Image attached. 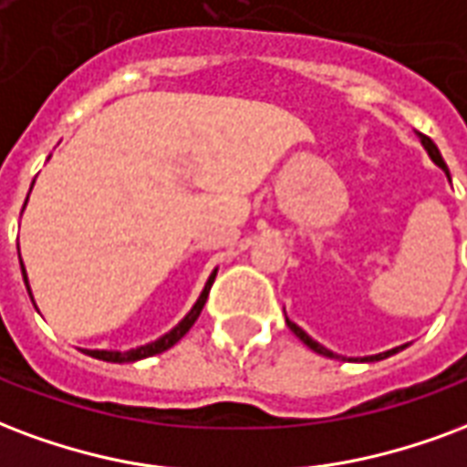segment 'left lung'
Instances as JSON below:
<instances>
[{
	"label": "left lung",
	"mask_w": 467,
	"mask_h": 467,
	"mask_svg": "<svg viewBox=\"0 0 467 467\" xmlns=\"http://www.w3.org/2000/svg\"><path fill=\"white\" fill-rule=\"evenodd\" d=\"M418 138H420V146L426 148L428 158H431V161H433V163H436L438 168H441V171L445 172V175H448V168H445L443 155H441V150H438L436 143H433V140H431V138H428V136H423V133H418ZM448 181H451V175H448ZM285 319H286V314H285ZM286 327L295 331L296 337H299V339H302L304 344H306V347L312 348V351H317V354H321V357H329V358L337 357L334 351H329V348H327V347H321L319 341H314L312 337H309V334H306V331L302 329V327H296L295 321L286 319ZM406 347H409V344H403V347H396V348H389V351H383V354H374V357H364V358H361V361H381V358H389V357H393V354H399V351H403V348H406Z\"/></svg>",
	"instance_id": "obj_1"
}]
</instances>
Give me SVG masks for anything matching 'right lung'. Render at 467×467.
<instances>
[{"mask_svg": "<svg viewBox=\"0 0 467 467\" xmlns=\"http://www.w3.org/2000/svg\"><path fill=\"white\" fill-rule=\"evenodd\" d=\"M24 207H26V202H24ZM19 265H22L24 285H26V289H29V296H31L29 277H26V269H24L22 254H19ZM215 275H217V269H213V275L207 277L205 286H202V292H200L198 302L192 304V309H190V312L185 314V317H182V319L178 321V324H175L171 331H168V334H163L161 339L150 341V344H143V347L128 348V351H109V348H81V351H84L86 357L99 358V361H110V364H133V361H140V358L155 357V354H163V351H168L171 347H175V344H178V341H181L182 337L188 334L190 327L198 321L200 312H202V306H205V302H207V295H210V286H213V282H215ZM31 302H34V299H31ZM34 306H36V304H34Z\"/></svg>", "mask_w": 467, "mask_h": 467, "instance_id": "add662e5", "label": "right lung"}]
</instances>
